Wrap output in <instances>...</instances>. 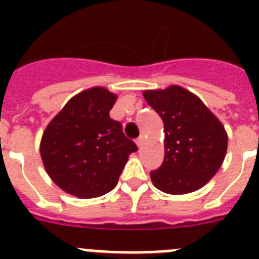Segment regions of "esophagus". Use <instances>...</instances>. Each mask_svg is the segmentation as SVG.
<instances>
[{"label": "esophagus", "instance_id": "esophagus-1", "mask_svg": "<svg viewBox=\"0 0 259 259\" xmlns=\"http://www.w3.org/2000/svg\"><path fill=\"white\" fill-rule=\"evenodd\" d=\"M143 143H144V136L141 135V136L136 140V144H137V146H139V148H141V146H143Z\"/></svg>", "mask_w": 259, "mask_h": 259}]
</instances>
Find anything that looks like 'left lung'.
Instances as JSON below:
<instances>
[{"label": "left lung", "instance_id": "left-lung-1", "mask_svg": "<svg viewBox=\"0 0 259 259\" xmlns=\"http://www.w3.org/2000/svg\"><path fill=\"white\" fill-rule=\"evenodd\" d=\"M143 96L163 120L164 158L150 172L153 184L168 194L198 191L224 161L228 145L224 125L183 87L144 91Z\"/></svg>", "mask_w": 259, "mask_h": 259}]
</instances>
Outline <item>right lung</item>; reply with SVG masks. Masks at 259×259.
Returning <instances> with one entry per match:
<instances>
[{
  "label": "right lung",
  "mask_w": 259,
  "mask_h": 259,
  "mask_svg": "<svg viewBox=\"0 0 259 259\" xmlns=\"http://www.w3.org/2000/svg\"><path fill=\"white\" fill-rule=\"evenodd\" d=\"M118 96L93 87L68 100L45 128L40 154L50 179L79 198L104 196L115 188L136 144L110 118Z\"/></svg>",
  "instance_id": "add662e5"
}]
</instances>
